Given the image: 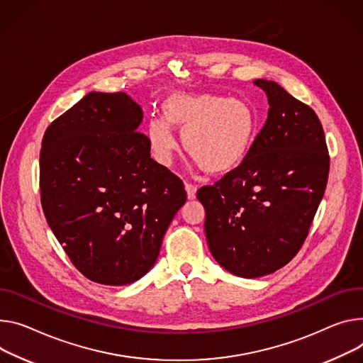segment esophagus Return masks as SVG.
<instances>
[{
  "label": "esophagus",
  "instance_id": "esophagus-1",
  "mask_svg": "<svg viewBox=\"0 0 363 363\" xmlns=\"http://www.w3.org/2000/svg\"><path fill=\"white\" fill-rule=\"evenodd\" d=\"M185 191H186V196L188 200H194L196 195V186L192 184H185Z\"/></svg>",
  "mask_w": 363,
  "mask_h": 363
}]
</instances>
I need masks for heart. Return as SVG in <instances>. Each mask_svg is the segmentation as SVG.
Instances as JSON below:
<instances>
[{"instance_id":"heart-1","label":"heart","mask_w":363,"mask_h":363,"mask_svg":"<svg viewBox=\"0 0 363 363\" xmlns=\"http://www.w3.org/2000/svg\"><path fill=\"white\" fill-rule=\"evenodd\" d=\"M163 120L152 118L146 136L153 156L169 163L181 133L184 150L211 175L235 169L246 157L256 131L253 110L240 100L216 94L172 92L162 103Z\"/></svg>"}]
</instances>
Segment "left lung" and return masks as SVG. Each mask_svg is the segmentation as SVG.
<instances>
[{
  "label": "left lung",
  "instance_id": "8db88e82",
  "mask_svg": "<svg viewBox=\"0 0 363 363\" xmlns=\"http://www.w3.org/2000/svg\"><path fill=\"white\" fill-rule=\"evenodd\" d=\"M253 84L268 96L265 125L238 168L196 192L211 255L242 278L272 274L298 253L330 168L314 110L274 81Z\"/></svg>",
  "mask_w": 363,
  "mask_h": 363
}]
</instances>
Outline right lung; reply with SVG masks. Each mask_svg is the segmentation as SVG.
<instances>
[{"label": "right lung", "instance_id": "1", "mask_svg": "<svg viewBox=\"0 0 363 363\" xmlns=\"http://www.w3.org/2000/svg\"><path fill=\"white\" fill-rule=\"evenodd\" d=\"M143 111L125 92H89L46 128L40 200L74 267L103 285L146 275L174 216L182 181L150 157Z\"/></svg>", "mask_w": 363, "mask_h": 363}]
</instances>
